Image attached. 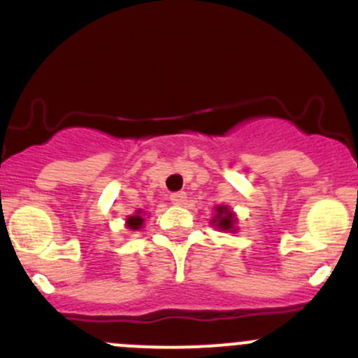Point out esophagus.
Masks as SVG:
<instances>
[{
  "mask_svg": "<svg viewBox=\"0 0 358 358\" xmlns=\"http://www.w3.org/2000/svg\"><path fill=\"white\" fill-rule=\"evenodd\" d=\"M169 201H171L173 204H176V206H182V204H185V201H187V194L185 192H175L169 196Z\"/></svg>",
  "mask_w": 358,
  "mask_h": 358,
  "instance_id": "34e87169",
  "label": "esophagus"
}]
</instances>
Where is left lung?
Masks as SVG:
<instances>
[{"instance_id":"1","label":"left lung","mask_w":358,"mask_h":358,"mask_svg":"<svg viewBox=\"0 0 358 358\" xmlns=\"http://www.w3.org/2000/svg\"><path fill=\"white\" fill-rule=\"evenodd\" d=\"M215 217L211 218V224L218 227L220 231H236V215L229 210V206H217L215 208Z\"/></svg>"}]
</instances>
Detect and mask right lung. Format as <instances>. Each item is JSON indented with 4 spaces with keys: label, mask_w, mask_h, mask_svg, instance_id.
Here are the masks:
<instances>
[{
    "label": "right lung",
    "mask_w": 358,
    "mask_h": 358,
    "mask_svg": "<svg viewBox=\"0 0 358 358\" xmlns=\"http://www.w3.org/2000/svg\"><path fill=\"white\" fill-rule=\"evenodd\" d=\"M143 220L145 218L141 217V211H136V215H133V217L127 218L126 224L131 231H138V229H141V225H143Z\"/></svg>",
    "instance_id": "obj_1"
}]
</instances>
